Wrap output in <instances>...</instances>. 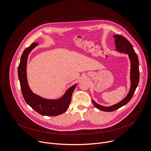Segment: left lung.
Here are the masks:
<instances>
[{
	"instance_id": "obj_1",
	"label": "left lung",
	"mask_w": 151,
	"mask_h": 151,
	"mask_svg": "<svg viewBox=\"0 0 151 151\" xmlns=\"http://www.w3.org/2000/svg\"><path fill=\"white\" fill-rule=\"evenodd\" d=\"M115 39V44L116 45L115 51L121 54H127L129 60L130 61V87L127 96L121 100L119 102L109 106H104L97 103L93 99L92 101L94 106L99 110L104 112H112L121 107L125 105L130 101L138 86L139 81V63L138 57L136 54L132 45L130 44L125 37L122 36L116 35L113 36Z\"/></svg>"
}]
</instances>
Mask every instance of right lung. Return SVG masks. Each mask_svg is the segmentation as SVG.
<instances>
[{
  "instance_id": "1",
  "label": "right lung",
  "mask_w": 151,
  "mask_h": 151,
  "mask_svg": "<svg viewBox=\"0 0 151 151\" xmlns=\"http://www.w3.org/2000/svg\"><path fill=\"white\" fill-rule=\"evenodd\" d=\"M37 45V43H33L23 51L21 57L18 75L21 91L27 104L38 114L44 116H57L68 110L77 83L71 86L63 96L57 99H45L34 93L29 87L27 78V63L29 54Z\"/></svg>"
}]
</instances>
